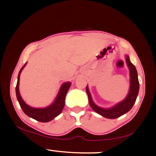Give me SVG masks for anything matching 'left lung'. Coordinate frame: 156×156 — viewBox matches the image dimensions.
I'll return each instance as SVG.
<instances>
[{
  "label": "left lung",
  "instance_id": "8db88e82",
  "mask_svg": "<svg viewBox=\"0 0 156 156\" xmlns=\"http://www.w3.org/2000/svg\"><path fill=\"white\" fill-rule=\"evenodd\" d=\"M126 62L128 67H129L130 76V87L129 93H128V96L126 97L124 101L119 103L115 106L108 109L102 108L101 107H98V105H96L93 103L88 87H87V88H86V91H87V94H88L89 103L91 108L96 113L99 114L100 115L103 116L105 118H108V119H116V118L121 117L125 113L129 112L130 109L132 108V107L133 106L136 100L139 90V79H138L137 71L135 66L130 62L128 55H126Z\"/></svg>",
  "mask_w": 156,
  "mask_h": 156
}]
</instances>
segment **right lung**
I'll return each mask as SVG.
<instances>
[{"label": "right lung", "instance_id": "add662e5", "mask_svg": "<svg viewBox=\"0 0 156 156\" xmlns=\"http://www.w3.org/2000/svg\"><path fill=\"white\" fill-rule=\"evenodd\" d=\"M26 64L21 68L18 74V78H17V83L16 86V95H17V99L19 102V104L20 105L21 108L23 112L28 116L29 117L33 118L36 120L41 122H47L54 119L57 116L59 115L61 112L63 110L64 103H65V97L67 94V91L69 90L70 87L71 83L69 82H66L61 87L59 92H58V96L55 101L52 103V105L47 108H35L29 106L23 101L20 94L19 92V80H20V75L21 71L26 66Z\"/></svg>", "mask_w": 156, "mask_h": 156}]
</instances>
